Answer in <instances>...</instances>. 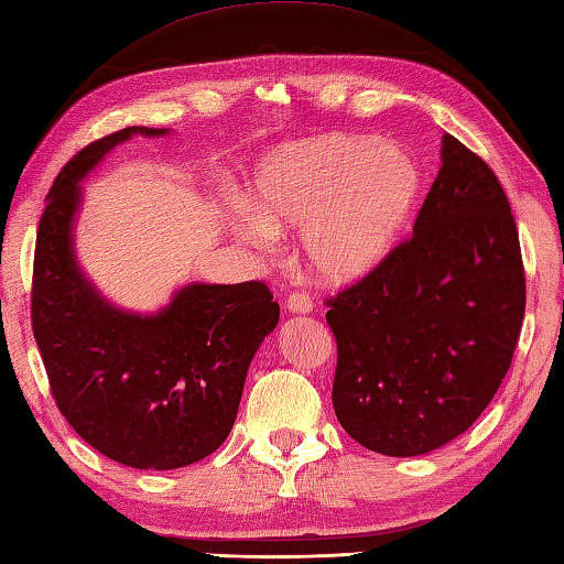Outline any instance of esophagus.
Listing matches in <instances>:
<instances>
[{
    "mask_svg": "<svg viewBox=\"0 0 564 564\" xmlns=\"http://www.w3.org/2000/svg\"><path fill=\"white\" fill-rule=\"evenodd\" d=\"M312 306L314 304L310 300V294H304V292H292L284 300V310L290 312V314H310Z\"/></svg>",
    "mask_w": 564,
    "mask_h": 564,
    "instance_id": "34e87169",
    "label": "esophagus"
}]
</instances>
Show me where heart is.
Instances as JSON below:
<instances>
[{
  "mask_svg": "<svg viewBox=\"0 0 564 564\" xmlns=\"http://www.w3.org/2000/svg\"><path fill=\"white\" fill-rule=\"evenodd\" d=\"M422 194L414 159L392 144L324 134L262 154L248 178L238 236L268 242L300 228L316 282L348 286L373 274L405 232Z\"/></svg>",
  "mask_w": 564,
  "mask_h": 564,
  "instance_id": "1",
  "label": "heart"
}]
</instances>
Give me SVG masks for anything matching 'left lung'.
<instances>
[{
	"mask_svg": "<svg viewBox=\"0 0 564 564\" xmlns=\"http://www.w3.org/2000/svg\"><path fill=\"white\" fill-rule=\"evenodd\" d=\"M328 306L332 400L350 437L420 456L469 430L511 368L525 314L516 220L484 159L444 134L412 238Z\"/></svg>",
	"mask_w": 564,
	"mask_h": 564,
	"instance_id": "1",
	"label": "left lung"
}]
</instances>
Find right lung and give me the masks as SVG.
Instances as JSON below:
<instances>
[{
    "label": "right lung",
    "mask_w": 564,
    "mask_h": 564,
    "mask_svg": "<svg viewBox=\"0 0 564 564\" xmlns=\"http://www.w3.org/2000/svg\"><path fill=\"white\" fill-rule=\"evenodd\" d=\"M134 134L169 130L124 127L80 150L53 182L36 236L31 324L70 427L117 464L169 471L226 442L280 304L262 282H191L154 314L105 300L76 254L80 182Z\"/></svg>",
    "instance_id": "right-lung-1"
}]
</instances>
